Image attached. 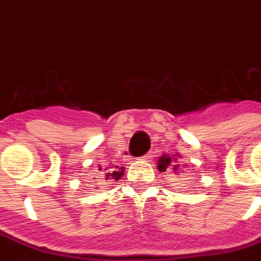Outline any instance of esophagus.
Wrapping results in <instances>:
<instances>
[{
    "mask_svg": "<svg viewBox=\"0 0 261 261\" xmlns=\"http://www.w3.org/2000/svg\"><path fill=\"white\" fill-rule=\"evenodd\" d=\"M150 157H151V153H147V154L142 155V157H141V160H142V161H146V160H149Z\"/></svg>",
    "mask_w": 261,
    "mask_h": 261,
    "instance_id": "esophagus-1",
    "label": "esophagus"
}]
</instances>
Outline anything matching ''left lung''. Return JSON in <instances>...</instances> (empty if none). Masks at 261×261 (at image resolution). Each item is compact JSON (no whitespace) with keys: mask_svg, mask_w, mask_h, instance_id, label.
<instances>
[{"mask_svg":"<svg viewBox=\"0 0 261 261\" xmlns=\"http://www.w3.org/2000/svg\"><path fill=\"white\" fill-rule=\"evenodd\" d=\"M174 157H178V154H176ZM176 160H177V159H176ZM173 161H174V160H172L171 157H168L167 154L161 155V157H160V160H159V167H157V168H159V171L160 172H165L169 167H173V169H177L178 165H174Z\"/></svg>","mask_w":261,"mask_h":261,"instance_id":"8db88e82","label":"left lung"}]
</instances>
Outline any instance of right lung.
Returning a JSON list of instances; mask_svg holds the SVG:
<instances>
[{"mask_svg": "<svg viewBox=\"0 0 261 261\" xmlns=\"http://www.w3.org/2000/svg\"><path fill=\"white\" fill-rule=\"evenodd\" d=\"M98 171L106 172L107 180H108V177H111L112 180H119V178L122 177L124 169H123V168H118V165H115V168H104V169L100 167L98 168Z\"/></svg>", "mask_w": 261, "mask_h": 261, "instance_id": "right-lung-1", "label": "right lung"}]
</instances>
